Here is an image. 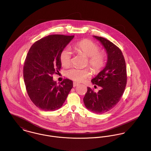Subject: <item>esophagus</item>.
Wrapping results in <instances>:
<instances>
[{
  "instance_id": "obj_1",
  "label": "esophagus",
  "mask_w": 151,
  "mask_h": 151,
  "mask_svg": "<svg viewBox=\"0 0 151 151\" xmlns=\"http://www.w3.org/2000/svg\"><path fill=\"white\" fill-rule=\"evenodd\" d=\"M79 85V83H76V82H74L73 83V87H77V86H78Z\"/></svg>"
}]
</instances>
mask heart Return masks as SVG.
<instances>
[{
    "label": "heart",
    "instance_id": "obj_1",
    "mask_svg": "<svg viewBox=\"0 0 151 151\" xmlns=\"http://www.w3.org/2000/svg\"><path fill=\"white\" fill-rule=\"evenodd\" d=\"M74 49L80 54L88 57V64L94 71H99L105 65L106 54L104 51H99V46L94 42L84 39L74 45ZM61 65L68 67L71 63V52L68 49H64L60 54ZM91 72L88 68L81 69L73 67L65 71V76L76 81L80 82L91 76Z\"/></svg>",
    "mask_w": 151,
    "mask_h": 151
}]
</instances>
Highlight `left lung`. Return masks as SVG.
<instances>
[{
    "mask_svg": "<svg viewBox=\"0 0 151 151\" xmlns=\"http://www.w3.org/2000/svg\"><path fill=\"white\" fill-rule=\"evenodd\" d=\"M100 42L107 54L104 68L91 80L93 84L102 88L97 93L87 87L83 101L86 107L96 114L105 113L113 108L119 101L127 84L125 61L121 50L107 39L93 36Z\"/></svg>",
    "mask_w": 151,
    "mask_h": 151,
    "instance_id": "8db88e82",
    "label": "left lung"
}]
</instances>
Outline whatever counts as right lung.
<instances>
[{
  "label": "right lung",
  "mask_w": 151,
  "mask_h": 151,
  "mask_svg": "<svg viewBox=\"0 0 151 151\" xmlns=\"http://www.w3.org/2000/svg\"><path fill=\"white\" fill-rule=\"evenodd\" d=\"M74 37L47 36L35 42L27 53L23 67L26 90L33 104L43 111L61 108L73 87L67 78L57 85L52 75L60 70V54Z\"/></svg>",
  "instance_id": "obj_1"
}]
</instances>
